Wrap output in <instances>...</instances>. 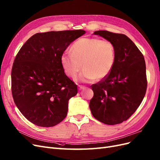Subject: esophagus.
Masks as SVG:
<instances>
[{"label":"esophagus","instance_id":"esophagus-1","mask_svg":"<svg viewBox=\"0 0 160 160\" xmlns=\"http://www.w3.org/2000/svg\"><path fill=\"white\" fill-rule=\"evenodd\" d=\"M78 88L79 90H82V89H84L85 88V86H83V85H78Z\"/></svg>","mask_w":160,"mask_h":160}]
</instances>
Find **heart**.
I'll use <instances>...</instances> for the list:
<instances>
[{"label": "heart", "instance_id": "obj_1", "mask_svg": "<svg viewBox=\"0 0 160 160\" xmlns=\"http://www.w3.org/2000/svg\"><path fill=\"white\" fill-rule=\"evenodd\" d=\"M71 52H64L61 61L67 76L78 77L82 82L101 80L112 71L116 61V49L113 42L99 38H81L71 47Z\"/></svg>", "mask_w": 160, "mask_h": 160}]
</instances>
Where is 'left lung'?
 <instances>
[{
  "instance_id": "obj_1",
  "label": "left lung",
  "mask_w": 160,
  "mask_h": 160,
  "mask_svg": "<svg viewBox=\"0 0 160 160\" xmlns=\"http://www.w3.org/2000/svg\"><path fill=\"white\" fill-rule=\"evenodd\" d=\"M94 34L113 42L116 61L108 76L91 86L94 95L89 108L99 122L119 124L135 113L146 95V62L142 52L123 34L108 31H98Z\"/></svg>"
}]
</instances>
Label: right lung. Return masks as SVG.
I'll return each instance as SVG.
<instances>
[{"label": "right lung", "instance_id": "right-lung-1", "mask_svg": "<svg viewBox=\"0 0 160 160\" xmlns=\"http://www.w3.org/2000/svg\"><path fill=\"white\" fill-rule=\"evenodd\" d=\"M83 30L38 32L18 52L11 71L14 103L29 122L37 126L52 127L67 114L70 98L77 86L67 77L61 57Z\"/></svg>", "mask_w": 160, "mask_h": 160}]
</instances>
